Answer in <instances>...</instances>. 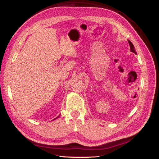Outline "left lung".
<instances>
[{
  "mask_svg": "<svg viewBox=\"0 0 159 159\" xmlns=\"http://www.w3.org/2000/svg\"><path fill=\"white\" fill-rule=\"evenodd\" d=\"M128 43H129V44H130V51H131V52H134V54H137V52H136V51H135V49H134V46H133V43H132V42L130 41V40H128Z\"/></svg>",
  "mask_w": 159,
  "mask_h": 159,
  "instance_id": "left-lung-1",
  "label": "left lung"
}]
</instances>
